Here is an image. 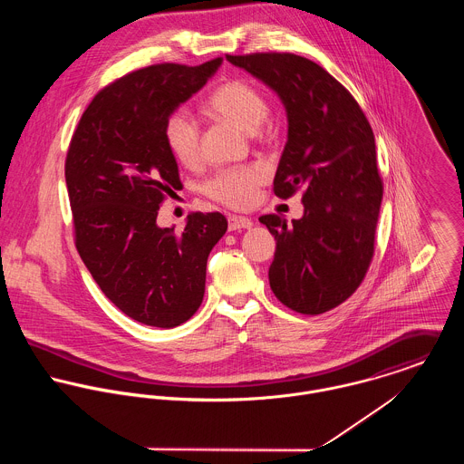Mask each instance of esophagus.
Listing matches in <instances>:
<instances>
[{
    "label": "esophagus",
    "instance_id": "obj_1",
    "mask_svg": "<svg viewBox=\"0 0 464 464\" xmlns=\"http://www.w3.org/2000/svg\"><path fill=\"white\" fill-rule=\"evenodd\" d=\"M252 219L245 218V216H230L228 218V230H245V228H252Z\"/></svg>",
    "mask_w": 464,
    "mask_h": 464
}]
</instances>
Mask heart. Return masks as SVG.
Segmentation results:
<instances>
[{
  "label": "heart",
  "mask_w": 464,
  "mask_h": 464,
  "mask_svg": "<svg viewBox=\"0 0 464 464\" xmlns=\"http://www.w3.org/2000/svg\"><path fill=\"white\" fill-rule=\"evenodd\" d=\"M207 109L212 116L246 133L257 132L269 114L265 94L245 80H232L221 85L208 98ZM164 135L169 151L180 164H197L199 129L188 111H177L168 118ZM265 171L259 166L225 169L205 184V193L228 207L243 208L254 201L256 191L265 182Z\"/></svg>",
  "instance_id": "b5f03b06"
}]
</instances>
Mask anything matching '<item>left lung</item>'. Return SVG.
<instances>
[{"mask_svg":"<svg viewBox=\"0 0 464 464\" xmlns=\"http://www.w3.org/2000/svg\"><path fill=\"white\" fill-rule=\"evenodd\" d=\"M227 61L261 80L285 109L275 195L305 189L300 219L259 218L276 241L271 291L300 314L327 313L359 287L373 257L382 182L372 127L352 94L309 59L256 53Z\"/></svg>","mask_w":464,"mask_h":464,"instance_id":"left-lung-1","label":"left lung"}]
</instances>
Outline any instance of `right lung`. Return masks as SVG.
Listing matches in <instances>:
<instances>
[{"label": "right lung", "mask_w": 464, "mask_h": 464, "mask_svg": "<svg viewBox=\"0 0 464 464\" xmlns=\"http://www.w3.org/2000/svg\"><path fill=\"white\" fill-rule=\"evenodd\" d=\"M221 63L133 71L94 96L69 144L76 250L105 296L150 327L173 329L198 311L208 254L228 227L219 212L188 216L180 232L157 225L180 186L166 121Z\"/></svg>", "instance_id": "obj_1"}]
</instances>
